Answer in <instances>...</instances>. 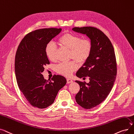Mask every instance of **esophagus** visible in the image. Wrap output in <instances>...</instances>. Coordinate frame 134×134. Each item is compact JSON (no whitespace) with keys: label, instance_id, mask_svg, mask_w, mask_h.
Instances as JSON below:
<instances>
[{"label":"esophagus","instance_id":"1","mask_svg":"<svg viewBox=\"0 0 134 134\" xmlns=\"http://www.w3.org/2000/svg\"><path fill=\"white\" fill-rule=\"evenodd\" d=\"M67 83H71L73 82V81L70 79H67Z\"/></svg>","mask_w":134,"mask_h":134}]
</instances>
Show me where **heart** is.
I'll list each match as a JSON object with an SVG mask.
<instances>
[{"mask_svg":"<svg viewBox=\"0 0 134 134\" xmlns=\"http://www.w3.org/2000/svg\"><path fill=\"white\" fill-rule=\"evenodd\" d=\"M58 44L62 47L69 50V58L79 63L85 62L90 55L92 50V43L88 39H82L78 35L65 34L58 39ZM57 49L54 44L48 43L45 48V53L48 59L53 61L55 59ZM77 69L74 62L60 63L56 66L57 72L65 76H70Z\"/></svg>","mask_w":134,"mask_h":134,"instance_id":"1","label":"heart"}]
</instances>
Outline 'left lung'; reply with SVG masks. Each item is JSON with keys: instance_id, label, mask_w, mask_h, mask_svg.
Returning <instances> with one entry per match:
<instances>
[{"instance_id": "left-lung-1", "label": "left lung", "mask_w": 134, "mask_h": 134, "mask_svg": "<svg viewBox=\"0 0 134 134\" xmlns=\"http://www.w3.org/2000/svg\"><path fill=\"white\" fill-rule=\"evenodd\" d=\"M76 33L86 35L92 43L90 57L76 72L79 78L88 76V83L76 81L80 90L76 101L85 109H91L104 101L110 93L117 75V64L112 44L99 29L92 27H75Z\"/></svg>"}]
</instances>
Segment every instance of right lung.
Returning <instances> with one entry per match:
<instances>
[{
  "mask_svg": "<svg viewBox=\"0 0 134 134\" xmlns=\"http://www.w3.org/2000/svg\"><path fill=\"white\" fill-rule=\"evenodd\" d=\"M61 31L53 28L33 31L24 36L16 51L15 71L18 86L29 104L41 109L51 105L66 83L63 76L54 75L53 81H49L42 74L44 66L49 64L46 46Z\"/></svg>",
  "mask_w": 134,
  "mask_h": 134,
  "instance_id": "add662e5",
  "label": "right lung"
}]
</instances>
